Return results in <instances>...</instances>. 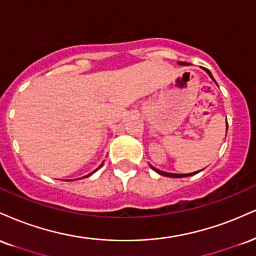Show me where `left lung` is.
<instances>
[{
  "mask_svg": "<svg viewBox=\"0 0 256 256\" xmlns=\"http://www.w3.org/2000/svg\"><path fill=\"white\" fill-rule=\"evenodd\" d=\"M180 64L181 66H186V64H188V63H186V62H180ZM205 70L207 72V73H208V75L210 76L213 79V76H212V74H211V72L208 70V69H206L205 68ZM214 80V79H213ZM153 170L154 171H157L158 174H160V175H163V176H168V177H188V176H193V175H195V174H198L199 172V171H196V172H193V174H170V172H165V171H162V170H158V169H156V168H153V166H151Z\"/></svg>",
  "mask_w": 256,
  "mask_h": 256,
  "instance_id": "8db88e82",
  "label": "left lung"
}]
</instances>
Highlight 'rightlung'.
Wrapping results in <instances>:
<instances>
[{
    "instance_id": "right-lung-1",
    "label": "right lung",
    "mask_w": 256,
    "mask_h": 256,
    "mask_svg": "<svg viewBox=\"0 0 256 256\" xmlns=\"http://www.w3.org/2000/svg\"><path fill=\"white\" fill-rule=\"evenodd\" d=\"M102 165H103V164H102ZM102 165H100V166H99V168H102ZM99 168H98V169H99ZM98 169H97V170H98ZM93 172H94V171H93ZM93 172H92V174H93ZM92 174H90V175H92ZM90 175H87V176H85V177H88Z\"/></svg>"
}]
</instances>
